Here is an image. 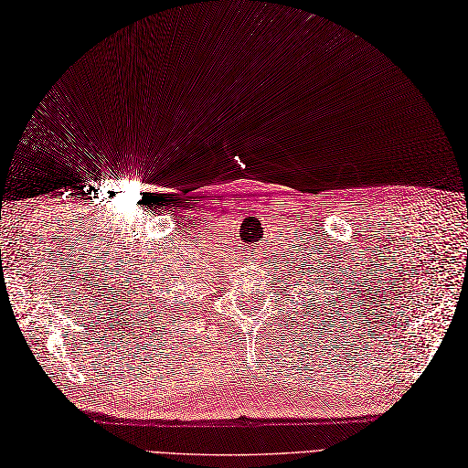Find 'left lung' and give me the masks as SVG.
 <instances>
[{"label":"left lung","mask_w":468,"mask_h":468,"mask_svg":"<svg viewBox=\"0 0 468 468\" xmlns=\"http://www.w3.org/2000/svg\"><path fill=\"white\" fill-rule=\"evenodd\" d=\"M343 293H345V292H343ZM321 303H323V301H319V305H321ZM326 303H328V301H326ZM326 303H324V305H326ZM348 305H350V303H348ZM335 307H336V301H335V305H333V309H335ZM319 309H323V307H319ZM324 309L328 311V307H324ZM313 311H314V303H313ZM333 314H336V313H333Z\"/></svg>","instance_id":"1"}]
</instances>
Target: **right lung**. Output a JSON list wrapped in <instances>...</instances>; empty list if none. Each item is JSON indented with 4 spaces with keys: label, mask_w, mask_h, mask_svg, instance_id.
Returning <instances> with one entry per match:
<instances>
[{
    "label": "right lung",
    "mask_w": 468,
    "mask_h": 468,
    "mask_svg": "<svg viewBox=\"0 0 468 468\" xmlns=\"http://www.w3.org/2000/svg\"><path fill=\"white\" fill-rule=\"evenodd\" d=\"M171 313H175V311H171ZM176 314H179V313H176Z\"/></svg>",
    "instance_id": "add662e5"
}]
</instances>
